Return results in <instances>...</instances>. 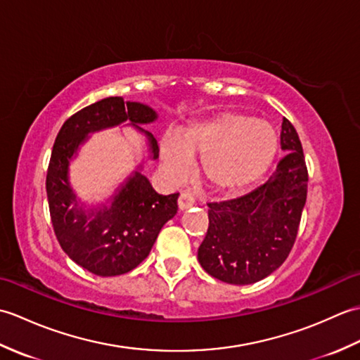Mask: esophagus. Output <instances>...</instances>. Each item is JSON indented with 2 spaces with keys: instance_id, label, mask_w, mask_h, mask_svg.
<instances>
[{
  "instance_id": "esophagus-1",
  "label": "esophagus",
  "mask_w": 360,
  "mask_h": 360,
  "mask_svg": "<svg viewBox=\"0 0 360 360\" xmlns=\"http://www.w3.org/2000/svg\"><path fill=\"white\" fill-rule=\"evenodd\" d=\"M193 204H195V198L192 195H190L188 192H182L181 193L179 200H178V207H179L181 212L190 209Z\"/></svg>"
}]
</instances>
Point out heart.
<instances>
[{
  "mask_svg": "<svg viewBox=\"0 0 360 360\" xmlns=\"http://www.w3.org/2000/svg\"><path fill=\"white\" fill-rule=\"evenodd\" d=\"M275 150L277 137L266 122L226 111L167 137L160 147V167L170 179H181L193 159L201 158L200 174L205 184L233 193L262 178Z\"/></svg>",
  "mask_w": 360,
  "mask_h": 360,
  "instance_id": "1",
  "label": "heart"
}]
</instances>
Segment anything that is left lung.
Returning a JSON list of instances; mask_svg holds the SVG:
<instances>
[{
    "label": "left lung",
    "instance_id": "left-lung-1",
    "mask_svg": "<svg viewBox=\"0 0 360 360\" xmlns=\"http://www.w3.org/2000/svg\"><path fill=\"white\" fill-rule=\"evenodd\" d=\"M286 151L263 186L241 198L209 202V229L198 249L202 269L229 285H250L277 271L292 249L307 202L308 170L294 125L283 117Z\"/></svg>",
    "mask_w": 360,
    "mask_h": 360
}]
</instances>
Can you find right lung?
Instances as JSON below:
<instances>
[{
  "label": "right lung",
  "mask_w": 360,
  "mask_h": 360,
  "mask_svg": "<svg viewBox=\"0 0 360 360\" xmlns=\"http://www.w3.org/2000/svg\"><path fill=\"white\" fill-rule=\"evenodd\" d=\"M156 119V111L147 105L106 97L68 119L53 143L46 174L53 232L74 263L101 277L127 274L148 257L160 229L178 212L179 193L159 195L136 170L117 188L110 205L86 209L70 184V162L91 133L127 120L147 136L151 158L158 159L156 139L139 127Z\"/></svg>",
  "instance_id": "1"
}]
</instances>
